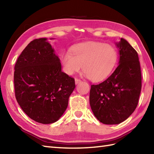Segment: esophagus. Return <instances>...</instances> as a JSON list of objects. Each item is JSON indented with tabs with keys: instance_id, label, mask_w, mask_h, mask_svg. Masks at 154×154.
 Listing matches in <instances>:
<instances>
[{
	"instance_id": "obj_1",
	"label": "esophagus",
	"mask_w": 154,
	"mask_h": 154,
	"mask_svg": "<svg viewBox=\"0 0 154 154\" xmlns=\"http://www.w3.org/2000/svg\"><path fill=\"white\" fill-rule=\"evenodd\" d=\"M81 80L80 79H77V78H76V79H75V84H78V83H81Z\"/></svg>"
}]
</instances>
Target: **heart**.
Masks as SVG:
<instances>
[{
	"mask_svg": "<svg viewBox=\"0 0 154 154\" xmlns=\"http://www.w3.org/2000/svg\"><path fill=\"white\" fill-rule=\"evenodd\" d=\"M61 57L63 70L71 75L81 70L94 82L105 79L112 73L118 60L117 51L112 45L89 42L75 45Z\"/></svg>",
	"mask_w": 154,
	"mask_h": 154,
	"instance_id": "1",
	"label": "heart"
}]
</instances>
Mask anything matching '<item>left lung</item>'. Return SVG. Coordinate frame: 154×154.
<instances>
[{"mask_svg":"<svg viewBox=\"0 0 154 154\" xmlns=\"http://www.w3.org/2000/svg\"><path fill=\"white\" fill-rule=\"evenodd\" d=\"M119 51V65L99 85H92L89 101L94 116L104 124L126 120L138 105L142 75L137 51L124 38L115 44Z\"/></svg>","mask_w":154,"mask_h":154,"instance_id":"obj_1","label":"left lung"}]
</instances>
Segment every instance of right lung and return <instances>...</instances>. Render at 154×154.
<instances>
[{"instance_id": "add662e5", "label": "right lung", "mask_w": 154, "mask_h": 154, "mask_svg": "<svg viewBox=\"0 0 154 154\" xmlns=\"http://www.w3.org/2000/svg\"><path fill=\"white\" fill-rule=\"evenodd\" d=\"M14 69L15 96L23 111L44 124L60 119L75 84L73 78L61 71L60 58L48 39L32 41L20 55Z\"/></svg>"}]
</instances>
